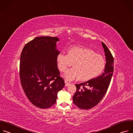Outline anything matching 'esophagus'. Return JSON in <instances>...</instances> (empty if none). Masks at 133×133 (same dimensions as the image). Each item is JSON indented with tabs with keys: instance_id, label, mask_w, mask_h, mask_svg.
Listing matches in <instances>:
<instances>
[{
	"instance_id": "34e87169",
	"label": "esophagus",
	"mask_w": 133,
	"mask_h": 133,
	"mask_svg": "<svg viewBox=\"0 0 133 133\" xmlns=\"http://www.w3.org/2000/svg\"><path fill=\"white\" fill-rule=\"evenodd\" d=\"M69 84H70V82H68L66 81H65V87L68 86Z\"/></svg>"
}]
</instances>
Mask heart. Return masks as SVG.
I'll return each instance as SVG.
<instances>
[{"mask_svg":"<svg viewBox=\"0 0 133 133\" xmlns=\"http://www.w3.org/2000/svg\"><path fill=\"white\" fill-rule=\"evenodd\" d=\"M67 53L68 55L60 54L57 58L58 67L61 72H65L73 63L74 68L63 75L67 80L78 78L79 81H88L98 76L105 68L104 58L90 49L73 46L69 49Z\"/></svg>","mask_w":133,"mask_h":133,"instance_id":"heart-1","label":"heart"}]
</instances>
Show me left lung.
I'll list each match as a JSON object with an SVG mask.
<instances>
[{
    "label": "left lung",
    "instance_id": "8db88e82",
    "mask_svg": "<svg viewBox=\"0 0 133 133\" xmlns=\"http://www.w3.org/2000/svg\"><path fill=\"white\" fill-rule=\"evenodd\" d=\"M106 57V65L104 72L99 76L88 81L75 84L76 91L73 101L77 107L89 110L99 103L107 93L114 71V58L110 51L103 42Z\"/></svg>",
    "mask_w": 133,
    "mask_h": 133
}]
</instances>
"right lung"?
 Instances as JSON below:
<instances>
[{
    "label": "right lung",
    "mask_w": 133,
    "mask_h": 133,
    "mask_svg": "<svg viewBox=\"0 0 133 133\" xmlns=\"http://www.w3.org/2000/svg\"><path fill=\"white\" fill-rule=\"evenodd\" d=\"M57 37H39L26 43L20 56L19 75L22 89L36 107L45 109L57 101L65 85L60 76L57 58Z\"/></svg>",
    "instance_id": "right-lung-1"
}]
</instances>
